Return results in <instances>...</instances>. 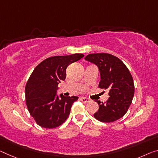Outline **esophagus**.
Listing matches in <instances>:
<instances>
[{"label": "esophagus", "instance_id": "obj_1", "mask_svg": "<svg viewBox=\"0 0 158 158\" xmlns=\"http://www.w3.org/2000/svg\"><path fill=\"white\" fill-rule=\"evenodd\" d=\"M80 99H81V100L83 103H87L89 102V99L88 98H81Z\"/></svg>", "mask_w": 158, "mask_h": 158}]
</instances>
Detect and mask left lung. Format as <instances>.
I'll return each mask as SVG.
<instances>
[{
  "mask_svg": "<svg viewBox=\"0 0 158 158\" xmlns=\"http://www.w3.org/2000/svg\"><path fill=\"white\" fill-rule=\"evenodd\" d=\"M85 59L98 67L101 77L99 87L108 89L110 95L106 102L95 101L99 110L94 117L106 123L119 119L127 112L134 95V83L129 70L118 58L106 53L89 54Z\"/></svg>",
  "mask_w": 158,
  "mask_h": 158,
  "instance_id": "left-lung-1",
  "label": "left lung"
}]
</instances>
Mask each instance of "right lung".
I'll list each match as a JSON object with an SVG mask.
<instances>
[{
    "instance_id": "1",
    "label": "right lung",
    "mask_w": 158,
    "mask_h": 158,
    "mask_svg": "<svg viewBox=\"0 0 158 158\" xmlns=\"http://www.w3.org/2000/svg\"><path fill=\"white\" fill-rule=\"evenodd\" d=\"M83 54L56 56L41 62L34 70L25 87L26 104L30 115L41 127L54 128L67 119L76 96L56 94L58 85L66 77V69Z\"/></svg>"
}]
</instances>
